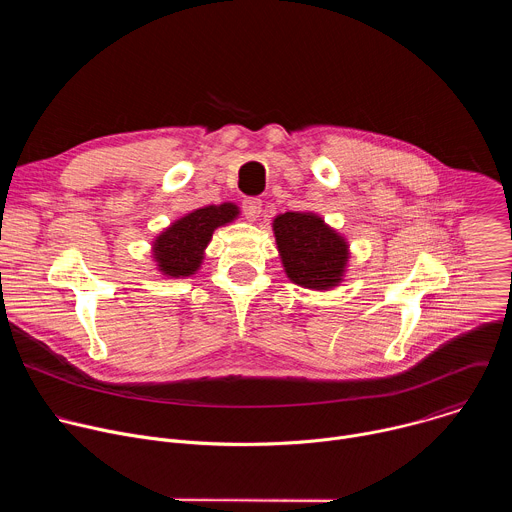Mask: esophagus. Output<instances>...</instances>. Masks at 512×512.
Masks as SVG:
<instances>
[{
  "mask_svg": "<svg viewBox=\"0 0 512 512\" xmlns=\"http://www.w3.org/2000/svg\"><path fill=\"white\" fill-rule=\"evenodd\" d=\"M261 208H263V202L259 198H247L243 200V212L247 216L249 223H255L259 214H261Z\"/></svg>",
  "mask_w": 512,
  "mask_h": 512,
  "instance_id": "esophagus-1",
  "label": "esophagus"
}]
</instances>
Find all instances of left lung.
<instances>
[{"instance_id": "obj_1", "label": "left lung", "mask_w": 512, "mask_h": 512, "mask_svg": "<svg viewBox=\"0 0 512 512\" xmlns=\"http://www.w3.org/2000/svg\"><path fill=\"white\" fill-rule=\"evenodd\" d=\"M271 231L291 283L314 291H332L344 281L350 245L318 212H281L271 221Z\"/></svg>"}]
</instances>
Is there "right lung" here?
<instances>
[{"label":"right lung","instance_id":"add662e5","mask_svg":"<svg viewBox=\"0 0 512 512\" xmlns=\"http://www.w3.org/2000/svg\"><path fill=\"white\" fill-rule=\"evenodd\" d=\"M241 216L235 202L208 204L176 218L152 241V261L170 279H186L198 273L204 263L206 247L216 229L227 227Z\"/></svg>","mask_w":512,"mask_h":512}]
</instances>
